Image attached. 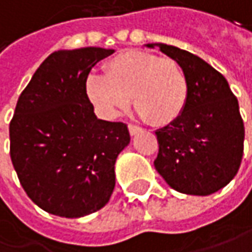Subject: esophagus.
Segmentation results:
<instances>
[{
  "label": "esophagus",
  "mask_w": 252,
  "mask_h": 252,
  "mask_svg": "<svg viewBox=\"0 0 252 252\" xmlns=\"http://www.w3.org/2000/svg\"><path fill=\"white\" fill-rule=\"evenodd\" d=\"M128 131H129L131 135H137L138 132H141V128L140 126H134V124H129V126H128Z\"/></svg>",
  "instance_id": "1"
}]
</instances>
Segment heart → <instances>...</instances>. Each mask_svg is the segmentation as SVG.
<instances>
[{"label": "heart", "mask_w": 252, "mask_h": 252, "mask_svg": "<svg viewBox=\"0 0 252 252\" xmlns=\"http://www.w3.org/2000/svg\"><path fill=\"white\" fill-rule=\"evenodd\" d=\"M105 75L85 80V95L104 118H115L132 99L141 117L161 126L172 124L185 111L189 85L181 65L153 52L132 50L115 55L105 65Z\"/></svg>", "instance_id": "obj_1"}]
</instances>
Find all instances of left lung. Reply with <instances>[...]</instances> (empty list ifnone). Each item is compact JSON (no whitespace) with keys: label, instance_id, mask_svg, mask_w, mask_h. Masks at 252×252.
<instances>
[{"label":"left lung","instance_id":"8db88e82","mask_svg":"<svg viewBox=\"0 0 252 252\" xmlns=\"http://www.w3.org/2000/svg\"><path fill=\"white\" fill-rule=\"evenodd\" d=\"M184 69L189 96L183 115L156 131L154 165L165 183L188 195H210L238 172L244 151V123L227 80L191 52L167 44H145Z\"/></svg>","mask_w":252,"mask_h":252}]
</instances>
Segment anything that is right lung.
<instances>
[{"instance_id": "add662e5", "label": "right lung", "mask_w": 252, "mask_h": 252, "mask_svg": "<svg viewBox=\"0 0 252 252\" xmlns=\"http://www.w3.org/2000/svg\"><path fill=\"white\" fill-rule=\"evenodd\" d=\"M114 50H60L44 60L18 98L9 154L27 195L50 214L101 210L115 187L114 165L129 144L124 123L96 118L85 80Z\"/></svg>"}]
</instances>
